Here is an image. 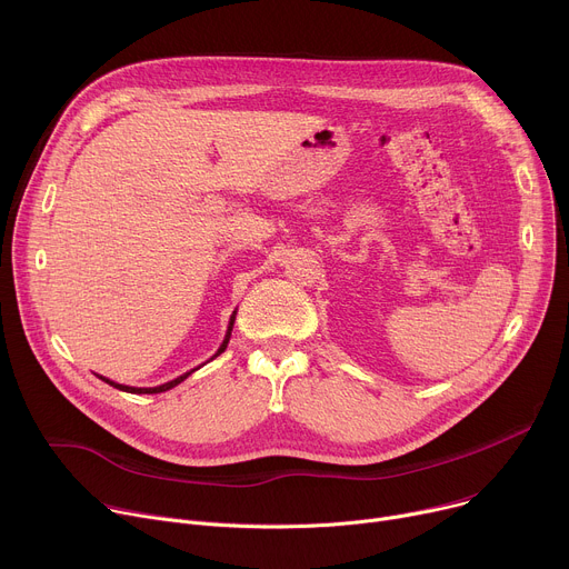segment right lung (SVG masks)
Wrapping results in <instances>:
<instances>
[{
    "label": "right lung",
    "mask_w": 569,
    "mask_h": 569,
    "mask_svg": "<svg viewBox=\"0 0 569 569\" xmlns=\"http://www.w3.org/2000/svg\"><path fill=\"white\" fill-rule=\"evenodd\" d=\"M233 319H236V312L231 315V319H229V329H227V336H224V342L220 345V349H218V353L216 356H220L224 349H227V342H229V338H231V327H233ZM213 356V358H216ZM187 376H191V371L189 373H184V376H180V378H176V380H171V382H164V385H159V387H128V385H117V382H112V380H108V378H103V376H99L101 380H106L108 385H112V387H117V389H121V391H130V393H159V391H167V389H171V387H176V385H180Z\"/></svg>",
    "instance_id": "obj_1"
}]
</instances>
